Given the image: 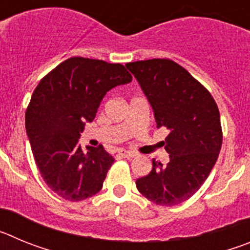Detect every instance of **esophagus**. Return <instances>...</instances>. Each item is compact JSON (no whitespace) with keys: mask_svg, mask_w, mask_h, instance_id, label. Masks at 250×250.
I'll return each instance as SVG.
<instances>
[{"mask_svg":"<svg viewBox=\"0 0 250 250\" xmlns=\"http://www.w3.org/2000/svg\"><path fill=\"white\" fill-rule=\"evenodd\" d=\"M119 155L121 156V158H126V159H131L135 156V154L131 151H125V150H121V151H119Z\"/></svg>","mask_w":250,"mask_h":250,"instance_id":"1","label":"esophagus"}]
</instances>
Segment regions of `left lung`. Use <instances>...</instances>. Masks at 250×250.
I'll return each mask as SVG.
<instances>
[{
  "label": "left lung",
  "mask_w": 250,
  "mask_h": 250,
  "mask_svg": "<svg viewBox=\"0 0 250 250\" xmlns=\"http://www.w3.org/2000/svg\"><path fill=\"white\" fill-rule=\"evenodd\" d=\"M149 100L156 126L167 127L164 147L170 161L152 159V169L136 180L150 202L173 207L199 190L210 174L222 147L220 114L210 92L169 59L125 65Z\"/></svg>",
  "instance_id": "left-lung-1"
}]
</instances>
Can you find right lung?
Here are the masks:
<instances>
[{
	"instance_id": "1",
	"label": "right lung",
	"mask_w": 250,
	"mask_h": 250,
	"mask_svg": "<svg viewBox=\"0 0 250 250\" xmlns=\"http://www.w3.org/2000/svg\"><path fill=\"white\" fill-rule=\"evenodd\" d=\"M131 80L120 63L70 57L35 89L26 110V132L40 174L63 199L80 202L101 190L114 158L103 145L83 151L79 139L106 92Z\"/></svg>"
}]
</instances>
